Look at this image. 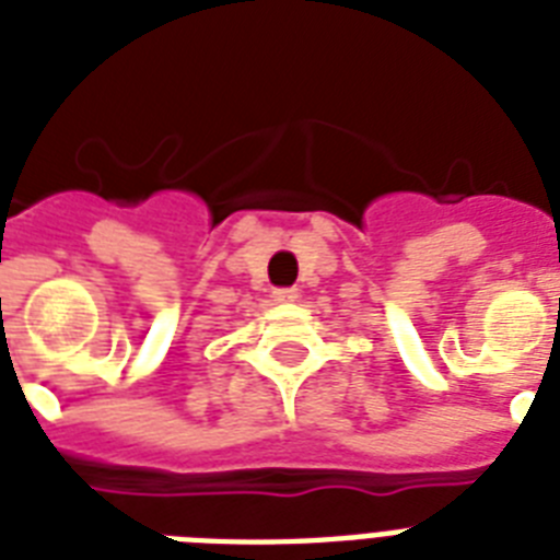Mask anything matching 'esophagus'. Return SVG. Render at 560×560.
I'll use <instances>...</instances> for the list:
<instances>
[{
  "instance_id": "esophagus-1",
  "label": "esophagus",
  "mask_w": 560,
  "mask_h": 560,
  "mask_svg": "<svg viewBox=\"0 0 560 560\" xmlns=\"http://www.w3.org/2000/svg\"><path fill=\"white\" fill-rule=\"evenodd\" d=\"M299 290L296 288H279L272 290V302H281V305H288V302H296Z\"/></svg>"
}]
</instances>
